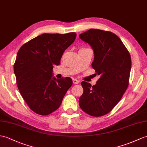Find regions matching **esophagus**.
Listing matches in <instances>:
<instances>
[{"label": "esophagus", "instance_id": "obj_1", "mask_svg": "<svg viewBox=\"0 0 147 147\" xmlns=\"http://www.w3.org/2000/svg\"><path fill=\"white\" fill-rule=\"evenodd\" d=\"M73 83L75 84H78L80 83V81H78V80H76V79H73Z\"/></svg>", "mask_w": 147, "mask_h": 147}]
</instances>
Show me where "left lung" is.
Listing matches in <instances>:
<instances>
[{"instance_id": "left-lung-1", "label": "left lung", "mask_w": 147, "mask_h": 147, "mask_svg": "<svg viewBox=\"0 0 147 147\" xmlns=\"http://www.w3.org/2000/svg\"><path fill=\"white\" fill-rule=\"evenodd\" d=\"M80 38L94 51L91 66L100 76L93 86L81 82L83 93L79 99L81 110L93 117L107 114L121 99L128 86L131 61L127 49L114 33L91 29Z\"/></svg>"}]
</instances>
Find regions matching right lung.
Returning <instances> with one entry per match:
<instances>
[{"instance_id": "obj_1", "label": "right lung", "mask_w": 147, "mask_h": 147, "mask_svg": "<svg viewBox=\"0 0 147 147\" xmlns=\"http://www.w3.org/2000/svg\"><path fill=\"white\" fill-rule=\"evenodd\" d=\"M75 32L42 34L20 47L13 65L17 85L21 96L36 113L47 115L60 107L71 78L56 79L53 66L60 64L63 53L74 41Z\"/></svg>"}]
</instances>
